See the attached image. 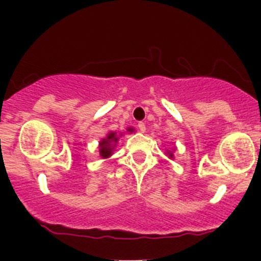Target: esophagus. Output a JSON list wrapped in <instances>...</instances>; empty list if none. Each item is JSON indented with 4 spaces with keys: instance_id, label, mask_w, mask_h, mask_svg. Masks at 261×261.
Here are the masks:
<instances>
[{
    "instance_id": "34e87169",
    "label": "esophagus",
    "mask_w": 261,
    "mask_h": 261,
    "mask_svg": "<svg viewBox=\"0 0 261 261\" xmlns=\"http://www.w3.org/2000/svg\"><path fill=\"white\" fill-rule=\"evenodd\" d=\"M137 126H138V129H140V132L144 133L145 130H146V126H145V123H142V121H140Z\"/></svg>"
}]
</instances>
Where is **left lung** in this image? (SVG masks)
<instances>
[{
	"instance_id": "left-lung-1",
	"label": "left lung",
	"mask_w": 261,
	"mask_h": 261,
	"mask_svg": "<svg viewBox=\"0 0 261 261\" xmlns=\"http://www.w3.org/2000/svg\"><path fill=\"white\" fill-rule=\"evenodd\" d=\"M167 154H168V156H170V158H172V156H174V154H172L171 151H167Z\"/></svg>"
}]
</instances>
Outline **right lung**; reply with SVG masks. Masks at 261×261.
Returning <instances> with one entry per match:
<instances>
[{
	"instance_id": "right-lung-1",
	"label": "right lung",
	"mask_w": 261,
	"mask_h": 261,
	"mask_svg": "<svg viewBox=\"0 0 261 261\" xmlns=\"http://www.w3.org/2000/svg\"><path fill=\"white\" fill-rule=\"evenodd\" d=\"M126 130H128V132H133L135 129L128 128ZM117 141H119V137L116 136V133L115 132L108 133L107 137L103 138L102 141H100V144H99V153H100V156H103V158H108V156L112 155V151H114L115 145H116Z\"/></svg>"
}]
</instances>
